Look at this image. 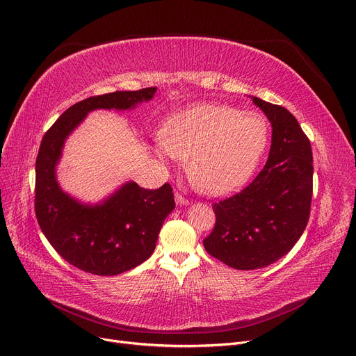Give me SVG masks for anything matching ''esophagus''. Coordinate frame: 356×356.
Returning <instances> with one entry per match:
<instances>
[{
	"label": "esophagus",
	"instance_id": "obj_1",
	"mask_svg": "<svg viewBox=\"0 0 356 356\" xmlns=\"http://www.w3.org/2000/svg\"><path fill=\"white\" fill-rule=\"evenodd\" d=\"M175 199H176V203H177L179 206H186V204H188V200L184 199L180 193H176V195H175Z\"/></svg>",
	"mask_w": 356,
	"mask_h": 356
}]
</instances>
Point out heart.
I'll list each match as a JSON object with an SVG mask.
<instances>
[{
  "label": "heart",
  "instance_id": "b5f03b06",
  "mask_svg": "<svg viewBox=\"0 0 356 356\" xmlns=\"http://www.w3.org/2000/svg\"><path fill=\"white\" fill-rule=\"evenodd\" d=\"M266 143L268 123L259 113L199 104L170 118L154 152L160 159L188 161L197 188L223 195L252 175Z\"/></svg>",
  "mask_w": 356,
  "mask_h": 356
}]
</instances>
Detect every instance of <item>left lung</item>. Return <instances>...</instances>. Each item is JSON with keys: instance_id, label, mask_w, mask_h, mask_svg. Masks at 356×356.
<instances>
[{"instance_id": "8db88e82", "label": "left lung", "mask_w": 356, "mask_h": 356, "mask_svg": "<svg viewBox=\"0 0 356 356\" xmlns=\"http://www.w3.org/2000/svg\"><path fill=\"white\" fill-rule=\"evenodd\" d=\"M272 124L264 170L238 195L213 204L216 225L203 241L209 254L239 270L285 256L309 220L314 160L309 138L285 107L250 97Z\"/></svg>"}]
</instances>
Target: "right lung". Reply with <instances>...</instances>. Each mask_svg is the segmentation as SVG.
I'll return each instance as SVG.
<instances>
[{
    "mask_svg": "<svg viewBox=\"0 0 356 356\" xmlns=\"http://www.w3.org/2000/svg\"><path fill=\"white\" fill-rule=\"evenodd\" d=\"M156 87L114 91L86 99L65 110L41 140L35 161V216L57 253L87 273L115 276L152 256L160 229L175 209L169 183L147 191L126 181L99 203H84L64 192L57 165L65 140L94 110H133L150 102Z\"/></svg>",
    "mask_w": 356,
    "mask_h": 356,
    "instance_id": "right-lung-1",
    "label": "right lung"
}]
</instances>
